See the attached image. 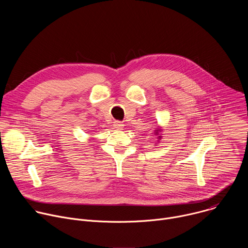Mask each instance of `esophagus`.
<instances>
[{
    "label": "esophagus",
    "instance_id": "1",
    "mask_svg": "<svg viewBox=\"0 0 248 248\" xmlns=\"http://www.w3.org/2000/svg\"><path fill=\"white\" fill-rule=\"evenodd\" d=\"M114 127H115L116 129H118V130H121V129L124 128V124H123L121 122L116 121V122L114 123Z\"/></svg>",
    "mask_w": 248,
    "mask_h": 248
}]
</instances>
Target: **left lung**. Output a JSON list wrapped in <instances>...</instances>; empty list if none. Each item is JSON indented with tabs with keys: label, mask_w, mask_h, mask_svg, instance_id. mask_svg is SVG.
I'll return each mask as SVG.
<instances>
[{
	"label": "left lung",
	"mask_w": 248,
	"mask_h": 248,
	"mask_svg": "<svg viewBox=\"0 0 248 248\" xmlns=\"http://www.w3.org/2000/svg\"><path fill=\"white\" fill-rule=\"evenodd\" d=\"M161 131H162V130H161L160 128H158V129H156V130H155V134L159 135V136H158V139H162V136H161V134H159V132H161Z\"/></svg>",
	"instance_id": "8db88e82"
}]
</instances>
